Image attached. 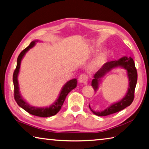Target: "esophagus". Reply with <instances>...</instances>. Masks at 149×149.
Returning <instances> with one entry per match:
<instances>
[{"mask_svg":"<svg viewBox=\"0 0 149 149\" xmlns=\"http://www.w3.org/2000/svg\"><path fill=\"white\" fill-rule=\"evenodd\" d=\"M88 80V76L86 74H80L79 77V81L80 83H84V84H86Z\"/></svg>","mask_w":149,"mask_h":149,"instance_id":"obj_1","label":"esophagus"}]
</instances>
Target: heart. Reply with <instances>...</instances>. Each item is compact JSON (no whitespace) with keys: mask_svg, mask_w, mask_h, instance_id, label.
I'll list each match as a JSON object with an SVG mask.
<instances>
[{"mask_svg":"<svg viewBox=\"0 0 149 149\" xmlns=\"http://www.w3.org/2000/svg\"><path fill=\"white\" fill-rule=\"evenodd\" d=\"M101 60V56H98L97 58H95L92 63H91L90 65V67L91 69H93V68L97 67L100 65Z\"/></svg>","mask_w":149,"mask_h":149,"instance_id":"b5f03b06","label":"heart"}]
</instances>
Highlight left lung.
Masks as SVG:
<instances>
[{"instance_id":"obj_1","label":"left lung","mask_w":149,"mask_h":149,"mask_svg":"<svg viewBox=\"0 0 149 149\" xmlns=\"http://www.w3.org/2000/svg\"><path fill=\"white\" fill-rule=\"evenodd\" d=\"M118 67L124 68L127 70V76H128L130 82L128 90H127L126 95L120 101L110 105L102 111H94L91 109L89 105L90 110L95 115L105 116L110 115L111 114L117 113V112L123 110L127 107L130 106L134 101L135 89L137 81V72L135 66L134 59L131 57H123L118 60L105 63L103 65V67L94 74V77H93L94 79L92 81V86L93 87L94 91L96 92L98 90L99 82H100L101 78H103L107 73L111 71L114 68Z\"/></svg>"}]
</instances>
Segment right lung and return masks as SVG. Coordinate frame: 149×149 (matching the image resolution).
Returning <instances> with one entry per match:
<instances>
[{"label":"right lung","instance_id":"right-lung-1","mask_svg":"<svg viewBox=\"0 0 149 149\" xmlns=\"http://www.w3.org/2000/svg\"><path fill=\"white\" fill-rule=\"evenodd\" d=\"M36 40L31 42V44L27 48H25L19 54V56L17 59V66L13 74V82H14V99L17 105L21 107L22 109H24L25 111H27L31 114H33L34 116H39V117H49L52 116L56 114L61 109V107L63 104L67 95H68L70 91L77 87V80L76 79H72L68 81L66 84L64 85L61 91V93L59 95V97L56 100L53 105H52L49 107H43V108H38L35 107L31 106L29 104H28L26 101L23 100L22 95H20L19 90V84H18L17 76L19 72L20 65L22 59L25 56L29 49L35 45Z\"/></svg>","mask_w":149,"mask_h":149}]
</instances>
